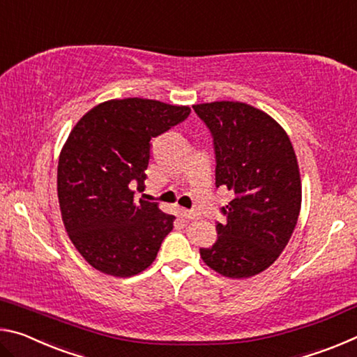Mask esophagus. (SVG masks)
<instances>
[{
  "instance_id": "obj_1",
  "label": "esophagus",
  "mask_w": 357,
  "mask_h": 357,
  "mask_svg": "<svg viewBox=\"0 0 357 357\" xmlns=\"http://www.w3.org/2000/svg\"><path fill=\"white\" fill-rule=\"evenodd\" d=\"M183 217H185L187 220H195L200 219V214H198L197 211H183Z\"/></svg>"
}]
</instances>
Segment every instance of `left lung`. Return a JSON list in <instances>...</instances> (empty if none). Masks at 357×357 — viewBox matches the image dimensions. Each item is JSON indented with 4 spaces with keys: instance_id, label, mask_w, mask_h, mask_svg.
Returning <instances> with one entry per match:
<instances>
[{
    "instance_id": "8db88e82",
    "label": "left lung",
    "mask_w": 357,
    "mask_h": 357,
    "mask_svg": "<svg viewBox=\"0 0 357 357\" xmlns=\"http://www.w3.org/2000/svg\"><path fill=\"white\" fill-rule=\"evenodd\" d=\"M214 137L215 185L234 198L217 223V239L200 255L229 279L263 273L285 249L298 223L302 185L298 159L285 129L244 102L193 105Z\"/></svg>"
}]
</instances>
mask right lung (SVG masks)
<instances>
[{"label": "right lung", "instance_id": "add662e5", "mask_svg": "<svg viewBox=\"0 0 357 357\" xmlns=\"http://www.w3.org/2000/svg\"><path fill=\"white\" fill-rule=\"evenodd\" d=\"M187 105L128 98L93 107L59 153L58 200L78 253L100 273L132 277L149 268L174 215L134 200L144 190L151 140L189 116Z\"/></svg>", "mask_w": 357, "mask_h": 357}]
</instances>
